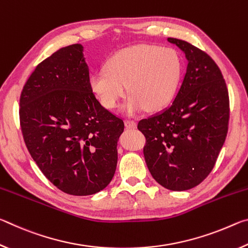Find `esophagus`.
Masks as SVG:
<instances>
[{
    "mask_svg": "<svg viewBox=\"0 0 248 248\" xmlns=\"http://www.w3.org/2000/svg\"><path fill=\"white\" fill-rule=\"evenodd\" d=\"M124 125H125V128H128V129H134L137 127V124H136V121H133V120H125Z\"/></svg>",
    "mask_w": 248,
    "mask_h": 248,
    "instance_id": "34e87169",
    "label": "esophagus"
}]
</instances>
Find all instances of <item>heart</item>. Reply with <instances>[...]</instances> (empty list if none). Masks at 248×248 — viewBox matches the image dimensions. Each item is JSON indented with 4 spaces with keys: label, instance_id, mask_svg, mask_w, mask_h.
Here are the masks:
<instances>
[{
    "label": "heart",
    "instance_id": "heart-1",
    "mask_svg": "<svg viewBox=\"0 0 248 248\" xmlns=\"http://www.w3.org/2000/svg\"><path fill=\"white\" fill-rule=\"evenodd\" d=\"M183 71L182 57L176 50L138 45L112 54L106 69H99L91 75L90 86L107 109L118 106L129 87L132 95L124 105V112L134 115L145 107L155 111L174 99Z\"/></svg>",
    "mask_w": 248,
    "mask_h": 248
}]
</instances>
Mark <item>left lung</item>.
<instances>
[{"label": "left lung", "instance_id": "1", "mask_svg": "<svg viewBox=\"0 0 248 248\" xmlns=\"http://www.w3.org/2000/svg\"><path fill=\"white\" fill-rule=\"evenodd\" d=\"M185 53L188 64L177 95L169 107L142 119L145 163L166 189L188 190L215 166L228 133L229 92L219 66L187 41L167 38Z\"/></svg>", "mask_w": 248, "mask_h": 248}]
</instances>
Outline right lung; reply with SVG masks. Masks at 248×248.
<instances>
[{"instance_id": "right-lung-1", "label": "right lung", "mask_w": 248, "mask_h": 248, "mask_svg": "<svg viewBox=\"0 0 248 248\" xmlns=\"http://www.w3.org/2000/svg\"><path fill=\"white\" fill-rule=\"evenodd\" d=\"M19 105L25 143L54 186L73 196L108 186L124 124L95 97L82 45L59 49L40 62L24 85Z\"/></svg>"}]
</instances>
